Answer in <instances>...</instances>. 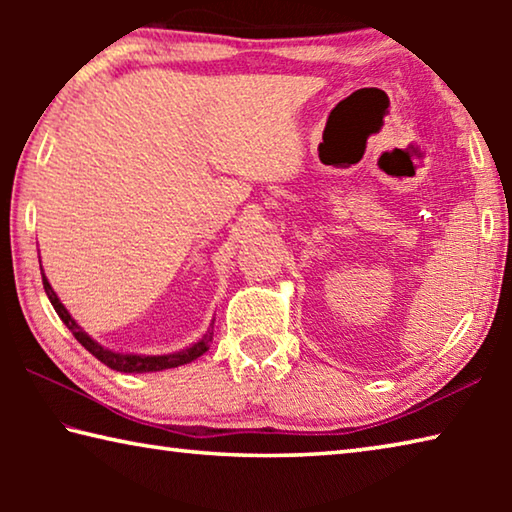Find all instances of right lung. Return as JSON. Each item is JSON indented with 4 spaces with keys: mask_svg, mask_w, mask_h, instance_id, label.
Returning <instances> with one entry per match:
<instances>
[{
    "mask_svg": "<svg viewBox=\"0 0 512 512\" xmlns=\"http://www.w3.org/2000/svg\"><path fill=\"white\" fill-rule=\"evenodd\" d=\"M42 287H45L47 298L51 300V305H54L60 320H63V323L69 327V332L74 334V339L79 341L83 348L92 354V357H97L101 363H106L108 368L117 370V372H158V370L185 366V363H192L194 359L201 357V354H205L207 343H210V339H212V332H207L201 341L192 345V348H187L183 352H173V354H160V357H142V354L112 352V350L103 348V345H99L94 339H90V336L74 323V318L69 316V311L63 307V302L58 300L54 289H51V284L47 282L45 273H42Z\"/></svg>",
    "mask_w": 512,
    "mask_h": 512,
    "instance_id": "1",
    "label": "right lung"
}]
</instances>
